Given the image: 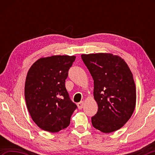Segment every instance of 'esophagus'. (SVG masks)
Wrapping results in <instances>:
<instances>
[{
	"instance_id": "34e87169",
	"label": "esophagus",
	"mask_w": 155,
	"mask_h": 155,
	"mask_svg": "<svg viewBox=\"0 0 155 155\" xmlns=\"http://www.w3.org/2000/svg\"><path fill=\"white\" fill-rule=\"evenodd\" d=\"M83 104H84V102H83V101H81L80 103H78L77 104L78 108L79 109H81L83 108Z\"/></svg>"
}]
</instances>
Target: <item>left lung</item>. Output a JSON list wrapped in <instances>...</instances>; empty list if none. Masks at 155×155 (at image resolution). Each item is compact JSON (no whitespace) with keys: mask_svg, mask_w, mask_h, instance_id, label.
<instances>
[{"mask_svg":"<svg viewBox=\"0 0 155 155\" xmlns=\"http://www.w3.org/2000/svg\"><path fill=\"white\" fill-rule=\"evenodd\" d=\"M81 58L93 78L98 107L91 124L105 133L120 129L135 107L136 88L130 68L124 59L112 54H82Z\"/></svg>","mask_w":155,"mask_h":155,"instance_id":"8db88e82","label":"left lung"}]
</instances>
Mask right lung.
<instances>
[{
	"mask_svg": "<svg viewBox=\"0 0 155 155\" xmlns=\"http://www.w3.org/2000/svg\"><path fill=\"white\" fill-rule=\"evenodd\" d=\"M75 56L56 55L38 59L28 70L25 96L33 122L42 130L59 132L69 126L77 108L65 88Z\"/></svg>",
	"mask_w": 155,
	"mask_h": 155,
	"instance_id": "right-lung-1",
	"label": "right lung"
}]
</instances>
